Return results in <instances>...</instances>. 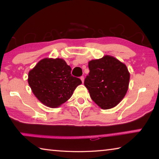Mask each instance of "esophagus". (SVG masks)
Wrapping results in <instances>:
<instances>
[{
    "label": "esophagus",
    "mask_w": 159,
    "mask_h": 159,
    "mask_svg": "<svg viewBox=\"0 0 159 159\" xmlns=\"http://www.w3.org/2000/svg\"><path fill=\"white\" fill-rule=\"evenodd\" d=\"M80 80H81V81H82V83H83L84 82V76H81L80 78Z\"/></svg>",
    "instance_id": "34e87169"
}]
</instances>
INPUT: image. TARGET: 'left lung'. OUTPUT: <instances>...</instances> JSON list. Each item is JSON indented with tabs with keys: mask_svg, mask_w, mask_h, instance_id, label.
Instances as JSON below:
<instances>
[{
	"mask_svg": "<svg viewBox=\"0 0 159 159\" xmlns=\"http://www.w3.org/2000/svg\"><path fill=\"white\" fill-rule=\"evenodd\" d=\"M89 74L84 85L91 99L102 109H109L120 103L127 93L130 73L124 63L113 56L104 55L88 62Z\"/></svg>",
	"mask_w": 159,
	"mask_h": 159,
	"instance_id": "1",
	"label": "left lung"
}]
</instances>
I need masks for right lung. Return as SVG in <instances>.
<instances>
[{
	"mask_svg": "<svg viewBox=\"0 0 159 159\" xmlns=\"http://www.w3.org/2000/svg\"><path fill=\"white\" fill-rule=\"evenodd\" d=\"M71 68L63 59L44 58L29 71L28 83L39 100L56 108L73 95L80 79L71 74Z\"/></svg>",
	"mask_w": 159,
	"mask_h": 159,
	"instance_id": "1",
	"label": "right lung"
}]
</instances>
